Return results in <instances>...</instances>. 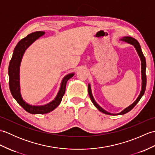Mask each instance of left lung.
<instances>
[{
	"mask_svg": "<svg viewBox=\"0 0 155 155\" xmlns=\"http://www.w3.org/2000/svg\"><path fill=\"white\" fill-rule=\"evenodd\" d=\"M121 41H124L126 42H128V43L133 45L134 48H136V50L137 51V53L139 54V56L140 58V60H141V69H142V71H141V74H142V88H141V91H140V93L139 94V96L138 97V98H137V100L134 102V103L130 105L129 107H128L127 108H125L123 111L120 112V113H118V114H112L110 113H108L107 111L104 110L103 108H101L99 105H98L96 101H94V98L93 97V94H92L91 93V86L90 84H88V94H89L90 98L91 99V101L93 102V103L94 104V105L95 107H96L98 110H99L102 113H103L106 114H109V115H120V114H126L128 112H129L130 110H131L133 109V108L135 107V105L139 103L140 99L143 96V94L144 93V92H145V89H146V85H147V77H146V60H145V57H144V56L143 53L142 51H141V48H140V44L139 43V42H138L136 39H134V38H132L130 37H123V38L121 39Z\"/></svg>",
	"mask_w": 155,
	"mask_h": 155,
	"instance_id": "obj_1",
	"label": "left lung"
}]
</instances>
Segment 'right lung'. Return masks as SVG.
I'll use <instances>...</instances> for the list:
<instances>
[{"mask_svg":"<svg viewBox=\"0 0 155 155\" xmlns=\"http://www.w3.org/2000/svg\"><path fill=\"white\" fill-rule=\"evenodd\" d=\"M44 34L45 32L43 31L35 32L28 35L27 37L21 39L15 48L8 67L9 88L12 97L26 111L31 114H47L55 109L60 104L62 98L65 93L67 82L74 75V73H71L64 77L62 81L61 88L58 91L57 96L56 97L54 100L51 102L50 103L44 105V106H32V105L26 103L22 100L21 93H20L19 84V69L22 56L24 54L26 49L32 42H35L39 37H42Z\"/></svg>","mask_w":155,"mask_h":155,"instance_id":"obj_1","label":"right lung"}]
</instances>
